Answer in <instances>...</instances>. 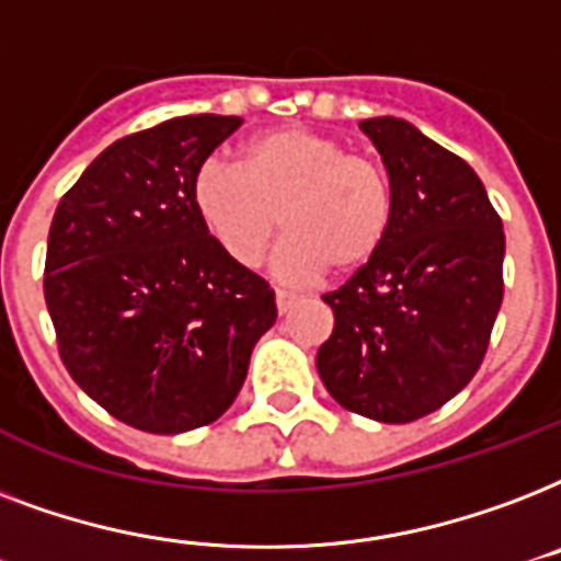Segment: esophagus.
<instances>
[{"mask_svg":"<svg viewBox=\"0 0 561 561\" xmlns=\"http://www.w3.org/2000/svg\"><path fill=\"white\" fill-rule=\"evenodd\" d=\"M275 304H277V312H280V316H286V312L293 310L295 304H298V295H293V293H284V289H277V295H275Z\"/></svg>","mask_w":561,"mask_h":561,"instance_id":"obj_1","label":"esophagus"}]
</instances>
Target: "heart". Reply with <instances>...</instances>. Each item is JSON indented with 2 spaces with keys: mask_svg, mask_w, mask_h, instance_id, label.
Wrapping results in <instances>:
<instances>
[{
  "mask_svg": "<svg viewBox=\"0 0 561 561\" xmlns=\"http://www.w3.org/2000/svg\"><path fill=\"white\" fill-rule=\"evenodd\" d=\"M190 195L204 231L242 268L257 266L277 228L289 231L272 263L284 284H310L328 268H366L392 225L383 169L304 125L251 137L240 167L204 160Z\"/></svg>",
  "mask_w": 561,
  "mask_h": 561,
  "instance_id": "b5f03b06",
  "label": "heart"
}]
</instances>
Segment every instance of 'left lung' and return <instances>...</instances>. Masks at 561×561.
<instances>
[{"label": "left lung", "instance_id": "8db88e82", "mask_svg": "<svg viewBox=\"0 0 561 561\" xmlns=\"http://www.w3.org/2000/svg\"><path fill=\"white\" fill-rule=\"evenodd\" d=\"M383 158L392 225L383 249L321 301L333 333L316 354L345 410L407 424L462 392L503 301V221L483 181L407 119L359 123Z\"/></svg>", "mask_w": 561, "mask_h": 561}]
</instances>
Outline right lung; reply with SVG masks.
Here are the masks:
<instances>
[{"label":"right lung","mask_w":561,"mask_h":561,"mask_svg":"<svg viewBox=\"0 0 561 561\" xmlns=\"http://www.w3.org/2000/svg\"><path fill=\"white\" fill-rule=\"evenodd\" d=\"M240 116H178L123 137L60 198L43 293L64 366L114 419L186 433L240 394L275 293L237 266L193 207L195 169Z\"/></svg>","instance_id":"1"}]
</instances>
